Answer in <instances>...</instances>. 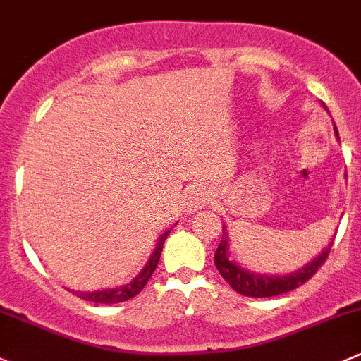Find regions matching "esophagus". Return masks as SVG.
<instances>
[{"label":"esophagus","mask_w":361,"mask_h":361,"mask_svg":"<svg viewBox=\"0 0 361 361\" xmlns=\"http://www.w3.org/2000/svg\"><path fill=\"white\" fill-rule=\"evenodd\" d=\"M205 203H207V195L202 188L192 185V188L188 189V192H185V203H184L185 210L196 212L202 207H205Z\"/></svg>","instance_id":"esophagus-1"}]
</instances>
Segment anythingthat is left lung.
Here are the masks:
<instances>
[{
  "label": "left lung",
  "instance_id": "8db88e82",
  "mask_svg": "<svg viewBox=\"0 0 361 361\" xmlns=\"http://www.w3.org/2000/svg\"><path fill=\"white\" fill-rule=\"evenodd\" d=\"M336 135L339 137L336 128ZM329 248L322 252L313 262L307 264L302 269L295 271L293 274H287V276H262V274H254L250 271H245L243 267L236 266L235 262L228 259V241H226V235H222L221 245L217 247L215 252V267L219 269L221 276L231 285L233 290H236L241 295L247 297H274L280 293H287L290 290H295L297 287L306 283L307 280L317 274V271L323 266V262L329 257Z\"/></svg>",
  "mask_w": 361,
  "mask_h": 361
}]
</instances>
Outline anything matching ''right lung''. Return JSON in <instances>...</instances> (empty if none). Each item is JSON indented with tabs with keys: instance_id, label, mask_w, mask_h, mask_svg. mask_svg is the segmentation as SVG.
<instances>
[{
	"instance_id": "add662e5",
	"label": "right lung",
	"mask_w": 361,
	"mask_h": 361,
	"mask_svg": "<svg viewBox=\"0 0 361 361\" xmlns=\"http://www.w3.org/2000/svg\"><path fill=\"white\" fill-rule=\"evenodd\" d=\"M170 231H166L165 235L159 238L158 245H156V250L154 254L151 255L149 262H147V266L144 267L142 271H140L139 276L135 278L133 281H130V283L123 285V287H118V288H113V290H99V292H73L76 293L78 297H81V299L85 300H90V302H97V304H116V302H125V300L132 299V297H135L137 293L142 290L144 287H146V283L149 281V278L153 276L156 266H158V261H159V255H161V248H163V243H165L166 236H169Z\"/></svg>"
}]
</instances>
